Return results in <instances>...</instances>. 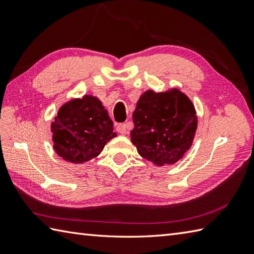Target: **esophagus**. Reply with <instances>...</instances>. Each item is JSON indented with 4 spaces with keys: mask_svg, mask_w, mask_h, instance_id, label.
<instances>
[{
    "mask_svg": "<svg viewBox=\"0 0 254 254\" xmlns=\"http://www.w3.org/2000/svg\"><path fill=\"white\" fill-rule=\"evenodd\" d=\"M117 131H118V133H120V134H122V135H124V134L127 133V126L126 124H119V126L117 127Z\"/></svg>",
    "mask_w": 254,
    "mask_h": 254,
    "instance_id": "esophagus-1",
    "label": "esophagus"
}]
</instances>
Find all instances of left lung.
I'll use <instances>...</instances> for the list:
<instances>
[{"label":"left lung","mask_w":254,"mask_h":254,"mask_svg":"<svg viewBox=\"0 0 254 254\" xmlns=\"http://www.w3.org/2000/svg\"><path fill=\"white\" fill-rule=\"evenodd\" d=\"M131 141L143 158L157 166L174 165L190 149L197 127L192 101L178 89L146 90L133 112Z\"/></svg>","instance_id":"obj_1"}]
</instances>
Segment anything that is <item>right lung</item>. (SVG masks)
Instances as JSON below:
<instances>
[{
  "instance_id": "add662e5",
  "label": "right lung",
  "mask_w": 254,
  "mask_h": 254,
  "mask_svg": "<svg viewBox=\"0 0 254 254\" xmlns=\"http://www.w3.org/2000/svg\"><path fill=\"white\" fill-rule=\"evenodd\" d=\"M51 132L53 149L72 164L97 157L117 136L108 111L97 97L90 95L65 102L51 123Z\"/></svg>"
}]
</instances>
